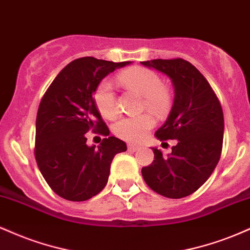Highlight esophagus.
<instances>
[{"instance_id": "esophagus-1", "label": "esophagus", "mask_w": 250, "mask_h": 250, "mask_svg": "<svg viewBox=\"0 0 250 250\" xmlns=\"http://www.w3.org/2000/svg\"><path fill=\"white\" fill-rule=\"evenodd\" d=\"M128 149L129 150H133V151H136L140 149V146H136V145H128Z\"/></svg>"}]
</instances>
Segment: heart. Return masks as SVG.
<instances>
[{
	"instance_id": "obj_1",
	"label": "heart",
	"mask_w": 250,
	"mask_h": 250,
	"mask_svg": "<svg viewBox=\"0 0 250 250\" xmlns=\"http://www.w3.org/2000/svg\"><path fill=\"white\" fill-rule=\"evenodd\" d=\"M119 81L129 90L143 97V108L157 116L167 114L171 104V91L162 83L161 77L154 70L145 67H133L119 74ZM97 109L107 119H114L119 114L116 94L109 81H102L94 93ZM155 125L154 117L149 114L125 117L115 125V134L129 142H141Z\"/></svg>"
}]
</instances>
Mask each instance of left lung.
I'll list each match as a JSON object with an SVG mask.
<instances>
[{"label":"left lung","mask_w":250,"mask_h":250,"mask_svg":"<svg viewBox=\"0 0 250 250\" xmlns=\"http://www.w3.org/2000/svg\"><path fill=\"white\" fill-rule=\"evenodd\" d=\"M166 74L174 85V103L167 121L155 136L160 141L176 140L171 153L151 148L154 161L142 168L149 188L169 199L196 191L219 163L225 120L220 101L206 77L183 59L141 62Z\"/></svg>","instance_id":"left-lung-1"}]
</instances>
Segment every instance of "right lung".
<instances>
[{
  "label": "right lung",
  "mask_w": 250,
  "mask_h": 250,
  "mask_svg": "<svg viewBox=\"0 0 250 250\" xmlns=\"http://www.w3.org/2000/svg\"><path fill=\"white\" fill-rule=\"evenodd\" d=\"M131 62L81 57L65 65L43 95L36 116L35 159L42 176L59 196L85 201L105 187L110 163L127 145L115 136L97 110L94 93L100 82ZM89 130L108 138L86 146Z\"/></svg>",
  "instance_id": "add662e5"
}]
</instances>
